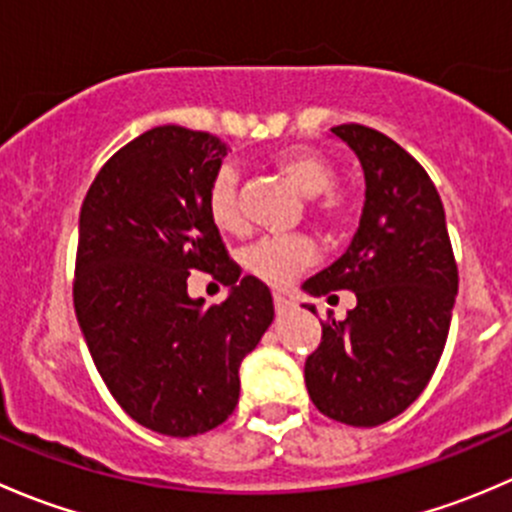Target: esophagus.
I'll return each instance as SVG.
<instances>
[{
  "label": "esophagus",
  "instance_id": "34e87169",
  "mask_svg": "<svg viewBox=\"0 0 512 512\" xmlns=\"http://www.w3.org/2000/svg\"><path fill=\"white\" fill-rule=\"evenodd\" d=\"M294 309V304L289 302L287 297H282V294H275V312L277 314H287V312H292Z\"/></svg>",
  "mask_w": 512,
  "mask_h": 512
}]
</instances>
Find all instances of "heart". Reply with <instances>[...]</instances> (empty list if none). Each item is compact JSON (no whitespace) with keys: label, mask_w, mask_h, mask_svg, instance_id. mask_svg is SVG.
<instances>
[{"label":"heart","mask_w":512,"mask_h":512,"mask_svg":"<svg viewBox=\"0 0 512 512\" xmlns=\"http://www.w3.org/2000/svg\"><path fill=\"white\" fill-rule=\"evenodd\" d=\"M272 165L289 183L312 200V213L322 220L329 232L344 230L356 215V198L349 190L337 188V165L327 153L307 146L282 148L272 156ZM208 215L215 227L232 235L247 230L245 210L240 198V178L235 168L223 165L215 173L208 188ZM317 262V247L309 237H267L257 245L247 247L242 265L270 287H285L297 272L307 270Z\"/></svg>","instance_id":"b5f03b06"}]
</instances>
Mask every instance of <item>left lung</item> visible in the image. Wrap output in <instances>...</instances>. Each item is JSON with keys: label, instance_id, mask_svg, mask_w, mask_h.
Segmentation results:
<instances>
[{"label": "left lung", "instance_id": "left-lung-1", "mask_svg": "<svg viewBox=\"0 0 512 512\" xmlns=\"http://www.w3.org/2000/svg\"><path fill=\"white\" fill-rule=\"evenodd\" d=\"M332 133L359 156L366 200L349 250L304 289L314 297L349 289L356 307L344 322L322 324L304 381L324 416L369 428L409 409L431 381L458 267L441 195L423 165L374 128L342 123Z\"/></svg>", "mask_w": 512, "mask_h": 512}]
</instances>
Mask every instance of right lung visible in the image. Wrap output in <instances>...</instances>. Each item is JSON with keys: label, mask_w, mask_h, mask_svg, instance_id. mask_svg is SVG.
<instances>
[{"label": "right lung", "mask_w": 512, "mask_h": 512, "mask_svg": "<svg viewBox=\"0 0 512 512\" xmlns=\"http://www.w3.org/2000/svg\"><path fill=\"white\" fill-rule=\"evenodd\" d=\"M227 146L183 126L141 133L103 163L79 218L74 307L94 364L123 411L163 436H198L240 399L242 359L272 324L267 285L240 277L208 215ZM190 269L231 287L203 308Z\"/></svg>", "instance_id": "right-lung-1"}]
</instances>
